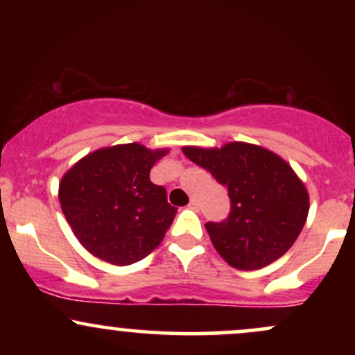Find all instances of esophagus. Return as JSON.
<instances>
[{
	"instance_id": "obj_1",
	"label": "esophagus",
	"mask_w": 355,
	"mask_h": 355,
	"mask_svg": "<svg viewBox=\"0 0 355 355\" xmlns=\"http://www.w3.org/2000/svg\"><path fill=\"white\" fill-rule=\"evenodd\" d=\"M189 207H190V209L197 210V209H198V202L195 200V198H190V203H189Z\"/></svg>"
}]
</instances>
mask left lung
Here are the masks:
<instances>
[{
    "instance_id": "8db88e82",
    "label": "left lung",
    "mask_w": 355,
    "mask_h": 355,
    "mask_svg": "<svg viewBox=\"0 0 355 355\" xmlns=\"http://www.w3.org/2000/svg\"><path fill=\"white\" fill-rule=\"evenodd\" d=\"M182 152L229 189V218L205 225L229 266L257 270L294 245L307 220L309 191L282 157L245 141L183 146Z\"/></svg>"
}]
</instances>
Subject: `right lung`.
<instances>
[{"mask_svg":"<svg viewBox=\"0 0 355 355\" xmlns=\"http://www.w3.org/2000/svg\"><path fill=\"white\" fill-rule=\"evenodd\" d=\"M168 152L137 141L105 146L61 177V210L89 254L130 266L160 245L177 209L166 202L164 187L150 182V170Z\"/></svg>","mask_w":355,"mask_h":355,"instance_id":"1","label":"right lung"}]
</instances>
